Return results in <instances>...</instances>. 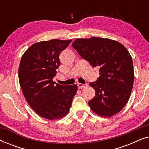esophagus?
Segmentation results:
<instances>
[{
	"label": "esophagus",
	"instance_id": "esophagus-1",
	"mask_svg": "<svg viewBox=\"0 0 149 149\" xmlns=\"http://www.w3.org/2000/svg\"><path fill=\"white\" fill-rule=\"evenodd\" d=\"M77 86H78L79 89H84V88H85V87H87V86H88V85L82 84V83H78V84H77Z\"/></svg>",
	"mask_w": 149,
	"mask_h": 149
}]
</instances>
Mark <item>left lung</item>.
<instances>
[{
  "mask_svg": "<svg viewBox=\"0 0 149 149\" xmlns=\"http://www.w3.org/2000/svg\"><path fill=\"white\" fill-rule=\"evenodd\" d=\"M72 47L93 67L100 77L89 85L95 91L89 102L90 109L102 117H110L121 111L129 100L134 71L131 55L121 43L109 38H77Z\"/></svg>",
  "mask_w": 149,
  "mask_h": 149,
  "instance_id": "obj_1",
  "label": "left lung"
}]
</instances>
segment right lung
<instances>
[{
	"label": "right lung",
	"mask_w": 149,
	"mask_h": 149,
	"mask_svg": "<svg viewBox=\"0 0 149 149\" xmlns=\"http://www.w3.org/2000/svg\"><path fill=\"white\" fill-rule=\"evenodd\" d=\"M71 41L52 39L36 42L21 58L18 75L23 94L30 107L45 119L65 117L77 93V85H61L53 81L60 65L59 56Z\"/></svg>",
	"instance_id": "obj_1"
}]
</instances>
